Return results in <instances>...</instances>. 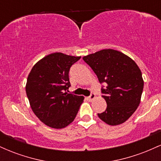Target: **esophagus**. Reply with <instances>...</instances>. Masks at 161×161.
Returning <instances> with one entry per match:
<instances>
[{
    "label": "esophagus",
    "instance_id": "obj_1",
    "mask_svg": "<svg viewBox=\"0 0 161 161\" xmlns=\"http://www.w3.org/2000/svg\"><path fill=\"white\" fill-rule=\"evenodd\" d=\"M95 94L92 93L91 95H90V96H88V97H87V98H88V101H92V100L95 98Z\"/></svg>",
    "mask_w": 161,
    "mask_h": 161
}]
</instances>
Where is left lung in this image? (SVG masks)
Masks as SVG:
<instances>
[{
	"label": "left lung",
	"mask_w": 161,
	"mask_h": 161,
	"mask_svg": "<svg viewBox=\"0 0 161 161\" xmlns=\"http://www.w3.org/2000/svg\"><path fill=\"white\" fill-rule=\"evenodd\" d=\"M95 72L107 102L104 112L97 114L107 124L119 125L133 114L140 104L144 81L142 72L130 57L113 49H104L83 57Z\"/></svg>",
	"instance_id": "8db88e82"
}]
</instances>
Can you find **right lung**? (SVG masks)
Returning a JSON list of instances; mask_svg holds the SVG:
<instances>
[{
	"label": "right lung",
	"mask_w": 161,
	"mask_h": 161,
	"mask_svg": "<svg viewBox=\"0 0 161 161\" xmlns=\"http://www.w3.org/2000/svg\"><path fill=\"white\" fill-rule=\"evenodd\" d=\"M81 57L63 53L47 55L35 64L27 79L25 92L32 111L51 128L63 129L76 116L83 96L68 94L69 69Z\"/></svg>",
	"instance_id": "right-lung-1"
}]
</instances>
